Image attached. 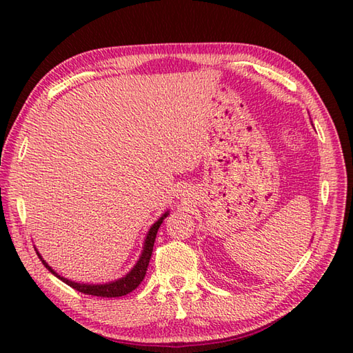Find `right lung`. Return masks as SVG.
Instances as JSON below:
<instances>
[{"mask_svg": "<svg viewBox=\"0 0 353 353\" xmlns=\"http://www.w3.org/2000/svg\"><path fill=\"white\" fill-rule=\"evenodd\" d=\"M168 212H165L159 220H157L152 228H150L147 238H145V243L144 247H142V253L138 259L137 264L130 270L129 273H127L124 277L114 282H109V283H100V285H91V283H77V282H72L70 279H65L63 276L57 274L54 270H52L47 262L42 259V256L39 253H37V256L42 259V264L47 267L50 272L54 274L59 279L63 281L66 285H70L71 288L77 290L80 292H83V294H91V296H97V297H121L129 294L134 288L138 287V285L144 281L145 273H147V267H148V262L150 258H152V252H153V245H154V239H156V234H157V229L162 224V221L167 219Z\"/></svg>", "mask_w": 353, "mask_h": 353, "instance_id": "obj_1", "label": "right lung"}]
</instances>
